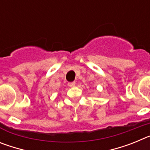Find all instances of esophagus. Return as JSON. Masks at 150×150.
Returning <instances> with one entry per match:
<instances>
[{
    "mask_svg": "<svg viewBox=\"0 0 150 150\" xmlns=\"http://www.w3.org/2000/svg\"><path fill=\"white\" fill-rule=\"evenodd\" d=\"M68 86L70 87H74L75 86V85H76V83L75 82H71V83H68Z\"/></svg>",
    "mask_w": 150,
    "mask_h": 150,
    "instance_id": "obj_1",
    "label": "esophagus"
}]
</instances>
